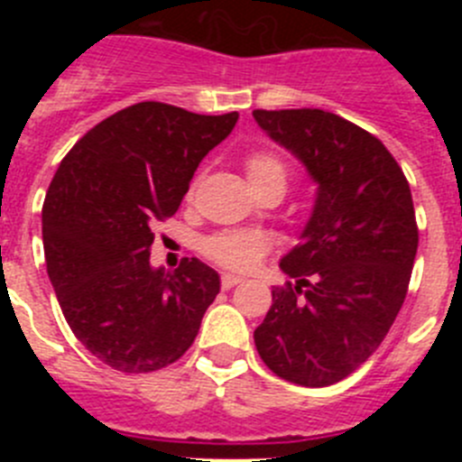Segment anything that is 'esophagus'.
Masks as SVG:
<instances>
[{
	"mask_svg": "<svg viewBox=\"0 0 462 462\" xmlns=\"http://www.w3.org/2000/svg\"><path fill=\"white\" fill-rule=\"evenodd\" d=\"M240 282H243V277L231 275V273H224V275H222V289H224V291H228V289H234L236 284H240Z\"/></svg>",
	"mask_w": 462,
	"mask_h": 462,
	"instance_id": "34e87169",
	"label": "esophagus"
}]
</instances>
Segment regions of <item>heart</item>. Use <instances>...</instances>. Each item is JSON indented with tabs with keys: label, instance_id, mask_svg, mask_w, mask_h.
Here are the masks:
<instances>
[{
	"label": "heart",
	"instance_id": "b5f03b06",
	"mask_svg": "<svg viewBox=\"0 0 462 462\" xmlns=\"http://www.w3.org/2000/svg\"><path fill=\"white\" fill-rule=\"evenodd\" d=\"M245 171L252 189L259 194L271 187H280L282 191L287 189L289 169L277 154L273 152H252L245 159ZM199 178L191 182L189 196L194 194ZM271 250V240L261 231L252 228H234V231H219L201 240V252L217 266L228 268V271L247 273L261 263V259Z\"/></svg>",
	"mask_w": 462,
	"mask_h": 462
}]
</instances>
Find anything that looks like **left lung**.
Segmentation results:
<instances>
[{"mask_svg": "<svg viewBox=\"0 0 462 462\" xmlns=\"http://www.w3.org/2000/svg\"><path fill=\"white\" fill-rule=\"evenodd\" d=\"M252 116L317 182L300 243L280 261L296 282L273 289L256 352L277 377L330 386L377 352L405 303L419 247L410 182L379 138L336 113Z\"/></svg>", "mask_w": 462, "mask_h": 462, "instance_id": "8db88e82", "label": "left lung"}]
</instances>
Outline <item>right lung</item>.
Listing matches in <instances>:
<instances>
[{"label":"right lung","instance_id":"add662e5","mask_svg":"<svg viewBox=\"0 0 462 462\" xmlns=\"http://www.w3.org/2000/svg\"><path fill=\"white\" fill-rule=\"evenodd\" d=\"M238 113L199 116L143 101L106 117L57 169L43 201V252L64 319L120 373H154L194 342L219 293L199 259L150 266L154 222L173 217L194 171Z\"/></svg>","mask_w":462,"mask_h":462}]
</instances>
